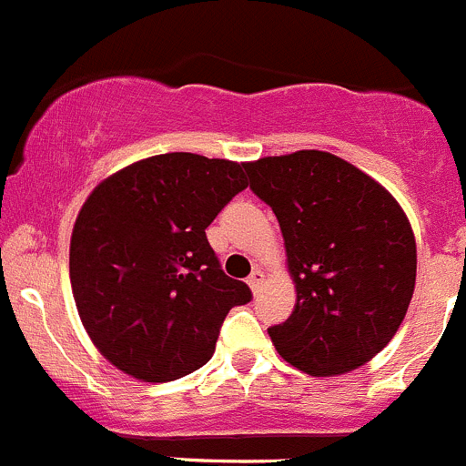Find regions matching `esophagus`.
<instances>
[{"mask_svg": "<svg viewBox=\"0 0 466 466\" xmlns=\"http://www.w3.org/2000/svg\"><path fill=\"white\" fill-rule=\"evenodd\" d=\"M263 281H265L263 269H254V272L249 274V279H247V283H249L251 292H258V290H260V286H263Z\"/></svg>", "mask_w": 466, "mask_h": 466, "instance_id": "1", "label": "esophagus"}]
</instances>
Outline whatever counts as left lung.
Listing matches in <instances>:
<instances>
[{"instance_id":"left-lung-1","label":"left lung","mask_w":466,"mask_h":466,"mask_svg":"<svg viewBox=\"0 0 466 466\" xmlns=\"http://www.w3.org/2000/svg\"><path fill=\"white\" fill-rule=\"evenodd\" d=\"M277 215L295 281L290 318L269 327L302 373L359 369L396 336L416 283V242L400 203L354 164L297 150L242 164Z\"/></svg>"}]
</instances>
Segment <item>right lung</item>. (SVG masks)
<instances>
[{
	"label": "right lung",
	"mask_w": 466,
	"mask_h": 466,
	"mask_svg": "<svg viewBox=\"0 0 466 466\" xmlns=\"http://www.w3.org/2000/svg\"><path fill=\"white\" fill-rule=\"evenodd\" d=\"M247 185L238 162L164 153L88 194L70 238V286L84 329L118 370L171 382L210 361L226 313L251 290L226 277L206 228Z\"/></svg>",
	"instance_id": "1"
}]
</instances>
